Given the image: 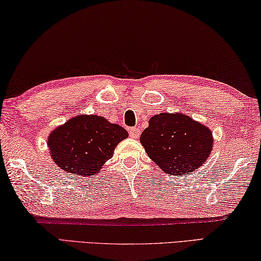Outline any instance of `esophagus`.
Wrapping results in <instances>:
<instances>
[{
	"label": "esophagus",
	"mask_w": 261,
	"mask_h": 261,
	"mask_svg": "<svg viewBox=\"0 0 261 261\" xmlns=\"http://www.w3.org/2000/svg\"><path fill=\"white\" fill-rule=\"evenodd\" d=\"M140 134H141V132H140V129H139L138 127H133V128H130V129H129V135L133 139H138L139 136H140Z\"/></svg>",
	"instance_id": "obj_1"
}]
</instances>
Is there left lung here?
I'll use <instances>...</instances> for the list:
<instances>
[{
    "instance_id": "8db88e82",
    "label": "left lung",
    "mask_w": 261,
    "mask_h": 261,
    "mask_svg": "<svg viewBox=\"0 0 261 261\" xmlns=\"http://www.w3.org/2000/svg\"><path fill=\"white\" fill-rule=\"evenodd\" d=\"M140 142L150 159L173 176L191 174L213 149L212 130L187 114L159 113L150 118Z\"/></svg>"
}]
</instances>
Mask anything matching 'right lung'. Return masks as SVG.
<instances>
[{
    "mask_svg": "<svg viewBox=\"0 0 261 261\" xmlns=\"http://www.w3.org/2000/svg\"><path fill=\"white\" fill-rule=\"evenodd\" d=\"M128 138L125 128L96 114H79L55 128L48 136L54 163L72 175H95Z\"/></svg>",
    "mask_w": 261,
    "mask_h": 261,
    "instance_id": "obj_1",
    "label": "right lung"
}]
</instances>
